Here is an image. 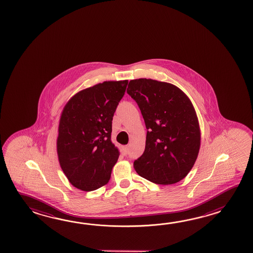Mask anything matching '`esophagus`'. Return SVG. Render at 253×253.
<instances>
[{
  "label": "esophagus",
  "instance_id": "34e87169",
  "mask_svg": "<svg viewBox=\"0 0 253 253\" xmlns=\"http://www.w3.org/2000/svg\"><path fill=\"white\" fill-rule=\"evenodd\" d=\"M122 152H123V154L124 155H127L129 153V146L128 145H126L123 147V149H122Z\"/></svg>",
  "mask_w": 253,
  "mask_h": 253
}]
</instances>
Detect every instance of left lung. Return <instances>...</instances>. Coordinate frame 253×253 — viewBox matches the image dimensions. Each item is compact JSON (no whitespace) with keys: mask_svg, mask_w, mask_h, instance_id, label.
<instances>
[{"mask_svg":"<svg viewBox=\"0 0 253 253\" xmlns=\"http://www.w3.org/2000/svg\"><path fill=\"white\" fill-rule=\"evenodd\" d=\"M127 93L147 129L145 152L134 162V170L157 184L180 182L194 167L201 145L193 103L175 85L151 79L129 81Z\"/></svg>","mask_w":253,"mask_h":253,"instance_id":"left-lung-1","label":"left lung"}]
</instances>
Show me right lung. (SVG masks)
<instances>
[{
  "label": "right lung",
  "instance_id": "right-lung-1",
  "mask_svg": "<svg viewBox=\"0 0 253 253\" xmlns=\"http://www.w3.org/2000/svg\"><path fill=\"white\" fill-rule=\"evenodd\" d=\"M128 81H104L76 93L59 119V166L74 187L94 191L108 183L119 159L111 141L112 119Z\"/></svg>",
  "mask_w": 253,
  "mask_h": 253
}]
</instances>
